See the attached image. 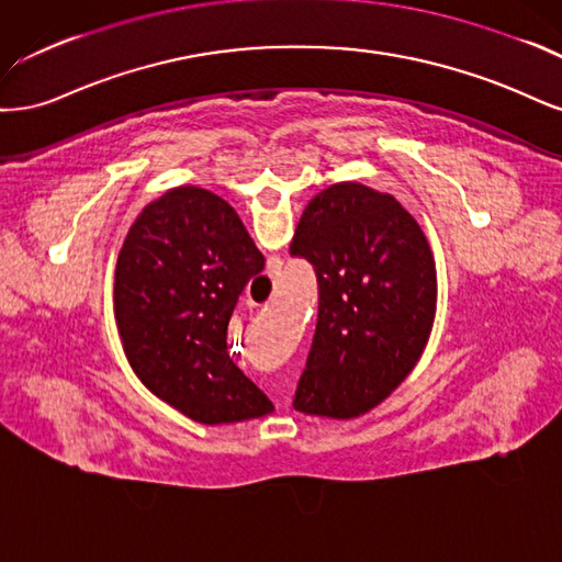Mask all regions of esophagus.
Wrapping results in <instances>:
<instances>
[{
	"instance_id": "1",
	"label": "esophagus",
	"mask_w": 562,
	"mask_h": 562,
	"mask_svg": "<svg viewBox=\"0 0 562 562\" xmlns=\"http://www.w3.org/2000/svg\"><path fill=\"white\" fill-rule=\"evenodd\" d=\"M245 303H247V305H249V307H251V305H255V301H245Z\"/></svg>"
}]
</instances>
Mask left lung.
<instances>
[{"instance_id": "left-lung-1", "label": "left lung", "mask_w": 562, "mask_h": 562, "mask_svg": "<svg viewBox=\"0 0 562 562\" xmlns=\"http://www.w3.org/2000/svg\"><path fill=\"white\" fill-rule=\"evenodd\" d=\"M292 257L311 261L319 315L294 408L352 420L418 364L437 315V266L423 228L390 193L338 182L305 205Z\"/></svg>"}]
</instances>
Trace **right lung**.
Here are the masks:
<instances>
[{
  "label": "right lung",
  "mask_w": 562,
  "mask_h": 562,
  "mask_svg": "<svg viewBox=\"0 0 562 562\" xmlns=\"http://www.w3.org/2000/svg\"><path fill=\"white\" fill-rule=\"evenodd\" d=\"M263 255L240 216L201 187H177L137 214L114 273V317L135 375L201 425L273 413L233 364L228 319Z\"/></svg>",
  "instance_id": "obj_1"
}]
</instances>
